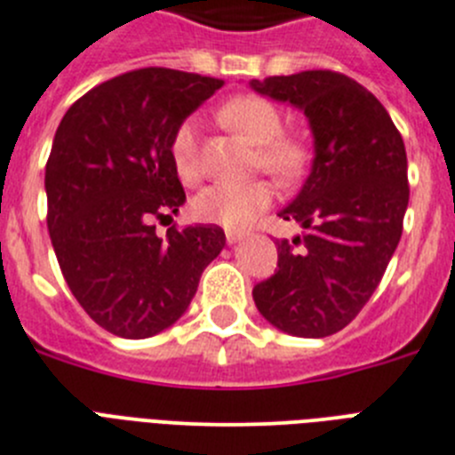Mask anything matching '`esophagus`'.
Listing matches in <instances>:
<instances>
[{
  "label": "esophagus",
  "mask_w": 455,
  "mask_h": 455,
  "mask_svg": "<svg viewBox=\"0 0 455 455\" xmlns=\"http://www.w3.org/2000/svg\"><path fill=\"white\" fill-rule=\"evenodd\" d=\"M244 231H227V243L228 244H235L237 240H243Z\"/></svg>",
  "instance_id": "obj_1"
}]
</instances>
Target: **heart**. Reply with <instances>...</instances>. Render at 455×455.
I'll return each mask as SVG.
<instances>
[{"instance_id":"heart-1","label":"heart","mask_w":455,"mask_h":455,"mask_svg":"<svg viewBox=\"0 0 455 455\" xmlns=\"http://www.w3.org/2000/svg\"><path fill=\"white\" fill-rule=\"evenodd\" d=\"M220 120L228 129L256 142V167H263L278 181H294L304 174L310 158L308 145L304 138L285 133L283 116L276 104L258 95L233 97L220 108ZM170 158L181 181L190 186L202 181L204 163L197 117L179 122L170 138ZM272 199L274 188L265 179L249 183H218L192 199V215L199 222L244 228L269 208Z\"/></svg>"}]
</instances>
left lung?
Segmentation results:
<instances>
[{
  "label": "left lung",
  "instance_id": "obj_1",
  "mask_svg": "<svg viewBox=\"0 0 455 455\" xmlns=\"http://www.w3.org/2000/svg\"><path fill=\"white\" fill-rule=\"evenodd\" d=\"M251 88L299 106L315 136L313 172L278 212L306 235L276 240L278 267L253 285V301L276 329L326 338L370 301L399 244L411 195L406 147L370 90L333 69L267 76Z\"/></svg>",
  "mask_w": 455,
  "mask_h": 455
}]
</instances>
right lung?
I'll return each mask as SVG.
<instances>
[{
	"label": "right lung",
	"instance_id": "right-lung-1",
	"mask_svg": "<svg viewBox=\"0 0 455 455\" xmlns=\"http://www.w3.org/2000/svg\"><path fill=\"white\" fill-rule=\"evenodd\" d=\"M222 79L131 69L88 90L56 129L44 167L47 228L65 283L101 329L140 339L186 313L222 251L218 224L156 235L186 204L170 138Z\"/></svg>",
	"mask_w": 455,
	"mask_h": 455
}]
</instances>
